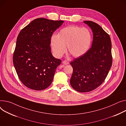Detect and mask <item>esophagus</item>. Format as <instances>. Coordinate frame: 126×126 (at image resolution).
Returning a JSON list of instances; mask_svg holds the SVG:
<instances>
[{
  "instance_id": "1",
  "label": "esophagus",
  "mask_w": 126,
  "mask_h": 126,
  "mask_svg": "<svg viewBox=\"0 0 126 126\" xmlns=\"http://www.w3.org/2000/svg\"><path fill=\"white\" fill-rule=\"evenodd\" d=\"M62 63H63L64 65H68V64H69V63L68 62V61L65 60V61H63L62 62Z\"/></svg>"
}]
</instances>
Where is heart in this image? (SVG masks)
<instances>
[{"mask_svg": "<svg viewBox=\"0 0 126 126\" xmlns=\"http://www.w3.org/2000/svg\"><path fill=\"white\" fill-rule=\"evenodd\" d=\"M92 40V33L89 29L72 25L62 29L57 35H52L51 45L57 57H61L64 54L66 46L72 56L79 57L88 51Z\"/></svg>", "mask_w": 126, "mask_h": 126, "instance_id": "1", "label": "heart"}]
</instances>
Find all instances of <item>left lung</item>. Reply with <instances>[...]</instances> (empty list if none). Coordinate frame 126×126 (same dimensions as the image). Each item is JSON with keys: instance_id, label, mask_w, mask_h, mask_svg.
I'll return each mask as SVG.
<instances>
[{"instance_id": "obj_1", "label": "left lung", "mask_w": 126, "mask_h": 126, "mask_svg": "<svg viewBox=\"0 0 126 126\" xmlns=\"http://www.w3.org/2000/svg\"><path fill=\"white\" fill-rule=\"evenodd\" d=\"M92 29L93 39L91 47L70 63L73 73L70 85L80 93L93 91L101 85L112 65L111 42L110 35L92 21H83Z\"/></svg>"}]
</instances>
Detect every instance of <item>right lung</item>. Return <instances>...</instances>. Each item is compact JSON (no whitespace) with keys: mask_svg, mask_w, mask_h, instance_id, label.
<instances>
[{"mask_svg":"<svg viewBox=\"0 0 126 126\" xmlns=\"http://www.w3.org/2000/svg\"><path fill=\"white\" fill-rule=\"evenodd\" d=\"M63 22L37 18L19 33L13 63L19 79L27 88L40 91L51 84L56 69L61 60L52 54L51 38Z\"/></svg>","mask_w":126,"mask_h":126,"instance_id":"add662e5","label":"right lung"}]
</instances>
